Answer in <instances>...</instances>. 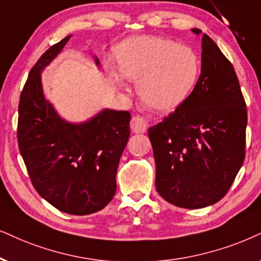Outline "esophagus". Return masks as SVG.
Masks as SVG:
<instances>
[{
  "label": "esophagus",
  "mask_w": 261,
  "mask_h": 261,
  "mask_svg": "<svg viewBox=\"0 0 261 261\" xmlns=\"http://www.w3.org/2000/svg\"><path fill=\"white\" fill-rule=\"evenodd\" d=\"M130 126L135 134H143L148 130L149 124H148V120L146 118L142 117V115H134L133 119H131Z\"/></svg>",
  "instance_id": "obj_1"
}]
</instances>
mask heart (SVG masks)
<instances>
[{
	"label": "heart",
	"instance_id": "heart-1",
	"mask_svg": "<svg viewBox=\"0 0 261 261\" xmlns=\"http://www.w3.org/2000/svg\"><path fill=\"white\" fill-rule=\"evenodd\" d=\"M117 59L120 73H112L115 84L123 88V76L136 82L142 102L156 111L179 106L201 72V60L194 49L159 36L126 39L118 45Z\"/></svg>",
	"mask_w": 261,
	"mask_h": 261
}]
</instances>
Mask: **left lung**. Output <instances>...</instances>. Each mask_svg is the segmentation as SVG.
Here are the masks:
<instances>
[{
  "mask_svg": "<svg viewBox=\"0 0 261 261\" xmlns=\"http://www.w3.org/2000/svg\"><path fill=\"white\" fill-rule=\"evenodd\" d=\"M194 34L201 30L193 29ZM201 74L173 113L148 130L155 188L167 202L196 210L222 200L246 155L247 108L231 62L206 34Z\"/></svg>",
  "mask_w": 261,
  "mask_h": 261,
  "instance_id": "obj_1",
  "label": "left lung"
}]
</instances>
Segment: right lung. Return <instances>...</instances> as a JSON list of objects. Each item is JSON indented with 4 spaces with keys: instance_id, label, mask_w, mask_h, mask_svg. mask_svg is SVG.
Masks as SVG:
<instances>
[{
    "instance_id": "add662e5",
    "label": "right lung",
    "mask_w": 261,
    "mask_h": 261,
    "mask_svg": "<svg viewBox=\"0 0 261 261\" xmlns=\"http://www.w3.org/2000/svg\"><path fill=\"white\" fill-rule=\"evenodd\" d=\"M70 37L51 45L30 71L19 101L18 144L39 195L61 212L84 216L113 199L118 165L130 136V113L105 110L82 124L59 117L43 95L41 72Z\"/></svg>"
}]
</instances>
